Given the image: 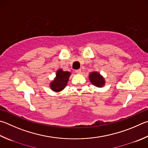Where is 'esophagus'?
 <instances>
[{
    "label": "esophagus",
    "mask_w": 148,
    "mask_h": 148,
    "mask_svg": "<svg viewBox=\"0 0 148 148\" xmlns=\"http://www.w3.org/2000/svg\"><path fill=\"white\" fill-rule=\"evenodd\" d=\"M75 72H76V73H77V74H79V73H81L82 70L81 69H77V70H76V71H75Z\"/></svg>",
    "instance_id": "34e87169"
}]
</instances>
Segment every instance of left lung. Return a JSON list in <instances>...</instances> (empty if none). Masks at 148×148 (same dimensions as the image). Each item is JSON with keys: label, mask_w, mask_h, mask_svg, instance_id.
<instances>
[{"label": "left lung", "mask_w": 148, "mask_h": 148, "mask_svg": "<svg viewBox=\"0 0 148 148\" xmlns=\"http://www.w3.org/2000/svg\"><path fill=\"white\" fill-rule=\"evenodd\" d=\"M88 78L91 83L97 87H102L106 83L104 77L98 72L95 71L90 72Z\"/></svg>", "instance_id": "8db88e82"}]
</instances>
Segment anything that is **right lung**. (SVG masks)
Segmentation results:
<instances>
[{"instance_id": "1", "label": "right lung", "mask_w": 148, "mask_h": 148, "mask_svg": "<svg viewBox=\"0 0 148 148\" xmlns=\"http://www.w3.org/2000/svg\"><path fill=\"white\" fill-rule=\"evenodd\" d=\"M71 74V73L70 72L63 71L62 69H58L56 72L54 79L50 83V87L52 90L59 92L63 90L67 85Z\"/></svg>"}]
</instances>
